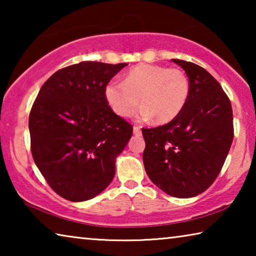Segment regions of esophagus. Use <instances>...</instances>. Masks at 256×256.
Returning a JSON list of instances; mask_svg holds the SVG:
<instances>
[{"label":"esophagus","instance_id":"34e87169","mask_svg":"<svg viewBox=\"0 0 256 256\" xmlns=\"http://www.w3.org/2000/svg\"><path fill=\"white\" fill-rule=\"evenodd\" d=\"M133 133H134V136H141V128L140 126H133Z\"/></svg>","mask_w":256,"mask_h":256}]
</instances>
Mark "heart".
<instances>
[{"label": "heart", "mask_w": 256, "mask_h": 256, "mask_svg": "<svg viewBox=\"0 0 256 256\" xmlns=\"http://www.w3.org/2000/svg\"><path fill=\"white\" fill-rule=\"evenodd\" d=\"M110 110L120 118H131L141 102L140 116L158 123L174 120L190 96V81L176 68L141 63L130 68L124 81L110 80L104 89Z\"/></svg>", "instance_id": "obj_1"}]
</instances>
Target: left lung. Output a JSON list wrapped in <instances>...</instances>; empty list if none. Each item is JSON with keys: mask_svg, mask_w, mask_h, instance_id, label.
<instances>
[{"mask_svg": "<svg viewBox=\"0 0 256 256\" xmlns=\"http://www.w3.org/2000/svg\"><path fill=\"white\" fill-rule=\"evenodd\" d=\"M184 68L190 96L170 123L142 128L144 170L164 193L193 198L218 177L234 138L232 104L222 86L200 66L172 60Z\"/></svg>", "mask_w": 256, "mask_h": 256, "instance_id": "1", "label": "left lung"}]
</instances>
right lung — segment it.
Instances as JSON below:
<instances>
[{"mask_svg":"<svg viewBox=\"0 0 256 256\" xmlns=\"http://www.w3.org/2000/svg\"><path fill=\"white\" fill-rule=\"evenodd\" d=\"M126 63L81 62L56 71L29 115L34 164L60 196L81 202L110 184L133 128L110 110L104 89Z\"/></svg>","mask_w":256,"mask_h":256,"instance_id":"add662e5","label":"right lung"}]
</instances>
